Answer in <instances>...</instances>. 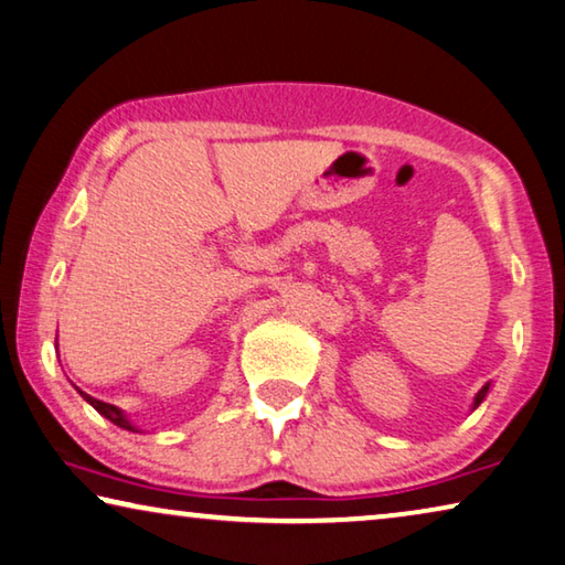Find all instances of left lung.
Segmentation results:
<instances>
[{
  "label": "left lung",
  "mask_w": 565,
  "mask_h": 565,
  "mask_svg": "<svg viewBox=\"0 0 565 565\" xmlns=\"http://www.w3.org/2000/svg\"><path fill=\"white\" fill-rule=\"evenodd\" d=\"M488 387H490V384H486V387H482V390L478 392V397H476V407L480 405V402H482V399H486V395H488Z\"/></svg>",
  "instance_id": "left-lung-1"
}]
</instances>
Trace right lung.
Here are the masks:
<instances>
[{
  "label": "right lung",
  "instance_id": "right-lung-1",
  "mask_svg": "<svg viewBox=\"0 0 565 565\" xmlns=\"http://www.w3.org/2000/svg\"><path fill=\"white\" fill-rule=\"evenodd\" d=\"M79 395H83L89 405H93L97 412H100L103 417H107L110 419L113 425H118V427H125V429H132V425L128 423V419H125V415L122 412L118 409V407H113V405H107V402H103V399H95V397H89V395H85V392H79Z\"/></svg>",
  "mask_w": 565,
  "mask_h": 565
}]
</instances>
